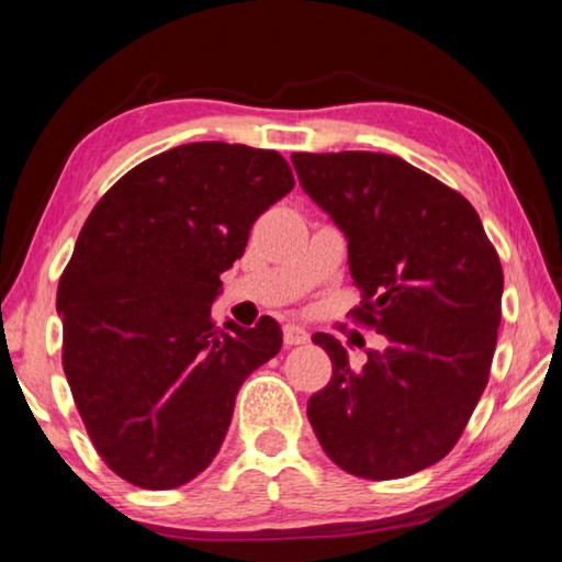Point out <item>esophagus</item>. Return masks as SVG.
Wrapping results in <instances>:
<instances>
[{
	"instance_id": "1",
	"label": "esophagus",
	"mask_w": 562,
	"mask_h": 562,
	"mask_svg": "<svg viewBox=\"0 0 562 562\" xmlns=\"http://www.w3.org/2000/svg\"><path fill=\"white\" fill-rule=\"evenodd\" d=\"M284 345L288 347H297V345H307L310 335L307 329H302L300 325H284Z\"/></svg>"
}]
</instances>
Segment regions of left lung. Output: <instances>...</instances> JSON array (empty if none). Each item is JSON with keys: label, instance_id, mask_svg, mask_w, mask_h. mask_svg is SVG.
Here are the masks:
<instances>
[{"label": "left lung", "instance_id": "1", "mask_svg": "<svg viewBox=\"0 0 562 562\" xmlns=\"http://www.w3.org/2000/svg\"><path fill=\"white\" fill-rule=\"evenodd\" d=\"M300 186L347 237L355 315L389 345L355 372L331 335L312 341L331 382L307 416L339 469L404 479L441 461L486 389L501 325L503 270L463 195L398 156L292 154Z\"/></svg>", "mask_w": 562, "mask_h": 562}]
</instances>
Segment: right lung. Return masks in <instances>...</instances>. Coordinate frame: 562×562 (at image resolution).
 Instances as JSON below:
<instances>
[{
	"label": "right lung",
	"instance_id": "right-lung-1",
	"mask_svg": "<svg viewBox=\"0 0 562 562\" xmlns=\"http://www.w3.org/2000/svg\"><path fill=\"white\" fill-rule=\"evenodd\" d=\"M292 186L278 150L203 140L131 168L83 223L56 294L64 374L101 459L133 486L205 471L243 382L280 351L272 317L221 329L211 307Z\"/></svg>",
	"mask_w": 562,
	"mask_h": 562
}]
</instances>
